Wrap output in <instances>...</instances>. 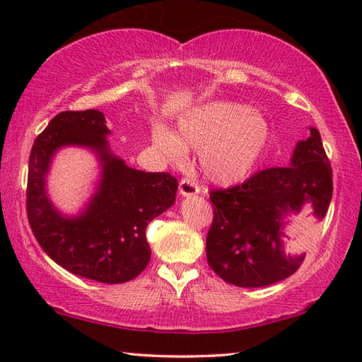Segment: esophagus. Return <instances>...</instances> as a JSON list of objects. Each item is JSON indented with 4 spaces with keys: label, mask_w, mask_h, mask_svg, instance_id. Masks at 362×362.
<instances>
[{
    "label": "esophagus",
    "mask_w": 362,
    "mask_h": 362,
    "mask_svg": "<svg viewBox=\"0 0 362 362\" xmlns=\"http://www.w3.org/2000/svg\"><path fill=\"white\" fill-rule=\"evenodd\" d=\"M179 193L182 196H193L199 193V187L196 185L193 180L189 179H182L179 183Z\"/></svg>",
    "instance_id": "esophagus-1"
}]
</instances>
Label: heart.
Masks as SVG:
<instances>
[{"instance_id": "b5f03b06", "label": "heart", "mask_w": 362, "mask_h": 362, "mask_svg": "<svg viewBox=\"0 0 362 362\" xmlns=\"http://www.w3.org/2000/svg\"><path fill=\"white\" fill-rule=\"evenodd\" d=\"M269 124L257 108L212 100L183 113L177 134L158 124L153 144L168 161L183 164L188 150H199V169L218 185L241 182L252 173L269 145Z\"/></svg>"}]
</instances>
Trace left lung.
Listing matches in <instances>:
<instances>
[{"label":"left lung","instance_id":"obj_1","mask_svg":"<svg viewBox=\"0 0 362 362\" xmlns=\"http://www.w3.org/2000/svg\"><path fill=\"white\" fill-rule=\"evenodd\" d=\"M330 199L332 169L320 131L310 127V137L297 142L289 166L269 168L241 185L212 189L207 263L238 287H265L289 278L305 254H286L287 217L311 204V214L322 220Z\"/></svg>","mask_w":362,"mask_h":362}]
</instances>
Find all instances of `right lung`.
Wrapping results in <instances>:
<instances>
[{
  "label": "right lung",
  "mask_w": 362,
  "mask_h": 362,
  "mask_svg": "<svg viewBox=\"0 0 362 362\" xmlns=\"http://www.w3.org/2000/svg\"><path fill=\"white\" fill-rule=\"evenodd\" d=\"M99 110L62 112L36 137L30 153L27 214L42 250L78 276L105 284L137 278L148 265L146 226L175 203V177L126 166L112 153L110 129ZM64 146H83L100 159L96 192L75 216H65L48 199L45 177Z\"/></svg>",
  "instance_id": "right-lung-1"
}]
</instances>
